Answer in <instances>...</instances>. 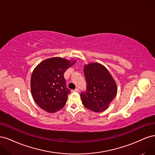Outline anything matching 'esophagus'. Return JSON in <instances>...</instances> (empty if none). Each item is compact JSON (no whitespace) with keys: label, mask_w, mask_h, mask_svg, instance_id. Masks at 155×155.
Returning a JSON list of instances; mask_svg holds the SVG:
<instances>
[{"label":"esophagus","mask_w":155,"mask_h":155,"mask_svg":"<svg viewBox=\"0 0 155 155\" xmlns=\"http://www.w3.org/2000/svg\"><path fill=\"white\" fill-rule=\"evenodd\" d=\"M79 88H76V89H74V90L72 91V92H79Z\"/></svg>","instance_id":"esophagus-1"}]
</instances>
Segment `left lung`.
Returning <instances> with one entry per match:
<instances>
[{
  "label": "left lung",
  "mask_w": 155,
  "mask_h": 155,
  "mask_svg": "<svg viewBox=\"0 0 155 155\" xmlns=\"http://www.w3.org/2000/svg\"><path fill=\"white\" fill-rule=\"evenodd\" d=\"M84 74L87 89L80 94L83 105L93 112L104 111L116 96L115 81L108 70L97 63L85 65Z\"/></svg>",
  "instance_id": "8db88e82"
}]
</instances>
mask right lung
I'll return each mask as SVG.
<instances>
[{"instance_id": "obj_1", "label": "right lung", "mask_w": 155, "mask_h": 155, "mask_svg": "<svg viewBox=\"0 0 155 155\" xmlns=\"http://www.w3.org/2000/svg\"><path fill=\"white\" fill-rule=\"evenodd\" d=\"M76 63L61 58H52L39 63L31 77V92L36 104L48 112L64 106L70 91L66 86L64 73Z\"/></svg>"}]
</instances>
